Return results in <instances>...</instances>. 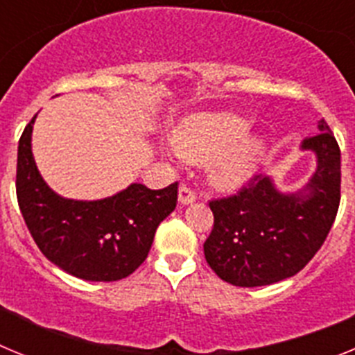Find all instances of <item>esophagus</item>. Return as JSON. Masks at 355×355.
Here are the masks:
<instances>
[{"mask_svg":"<svg viewBox=\"0 0 355 355\" xmlns=\"http://www.w3.org/2000/svg\"><path fill=\"white\" fill-rule=\"evenodd\" d=\"M196 192L193 190H190V188L187 187V184H181L180 187V196H178V200H180V205L187 206V205H192V202H196Z\"/></svg>","mask_w":355,"mask_h":355,"instance_id":"esophagus-1","label":"esophagus"}]
</instances>
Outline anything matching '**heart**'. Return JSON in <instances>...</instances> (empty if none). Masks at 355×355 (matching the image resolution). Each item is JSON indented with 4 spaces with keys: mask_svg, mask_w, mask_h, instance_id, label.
Listing matches in <instances>:
<instances>
[{
    "mask_svg": "<svg viewBox=\"0 0 355 355\" xmlns=\"http://www.w3.org/2000/svg\"><path fill=\"white\" fill-rule=\"evenodd\" d=\"M250 121L233 112L196 115L174 135V149L190 163L208 162L213 187L234 190L252 178L265 153V137L245 135Z\"/></svg>",
    "mask_w": 355,
    "mask_h": 355,
    "instance_id": "obj_1",
    "label": "heart"
}]
</instances>
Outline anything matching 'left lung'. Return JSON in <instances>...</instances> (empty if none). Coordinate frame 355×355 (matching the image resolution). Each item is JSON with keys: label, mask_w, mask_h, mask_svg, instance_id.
I'll return each instance as SVG.
<instances>
[{"label": "left lung", "mask_w": 355, "mask_h": 355, "mask_svg": "<svg viewBox=\"0 0 355 355\" xmlns=\"http://www.w3.org/2000/svg\"><path fill=\"white\" fill-rule=\"evenodd\" d=\"M300 144L316 168L297 192H283L270 175H256L238 196L209 202L213 229L205 256L234 286H266L300 272L318 252L340 206L341 153L327 122Z\"/></svg>", "instance_id": "left-lung-1"}]
</instances>
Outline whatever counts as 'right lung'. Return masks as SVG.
Listing matches in <instances>:
<instances>
[{
    "label": "right lung",
    "mask_w": 355,
    "mask_h": 355,
    "mask_svg": "<svg viewBox=\"0 0 355 355\" xmlns=\"http://www.w3.org/2000/svg\"><path fill=\"white\" fill-rule=\"evenodd\" d=\"M35 119L19 140L15 190L37 247L58 268L83 281L128 277L147 258L159 222L174 211L178 183L162 190L131 183L97 200L58 196L44 181L31 153Z\"/></svg>",
    "instance_id": "add662e5"
}]
</instances>
